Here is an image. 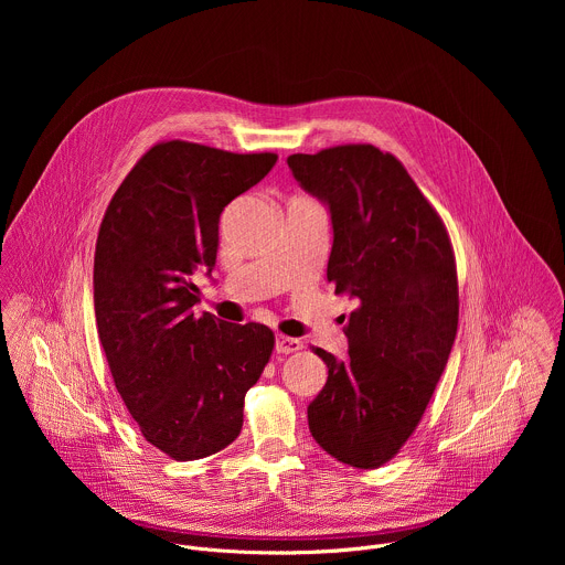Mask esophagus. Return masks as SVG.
<instances>
[{
  "label": "esophagus",
  "mask_w": 565,
  "mask_h": 565,
  "mask_svg": "<svg viewBox=\"0 0 565 565\" xmlns=\"http://www.w3.org/2000/svg\"><path fill=\"white\" fill-rule=\"evenodd\" d=\"M303 344H301V340H297V338H288V335H277V342H275V351L277 353H281V355H288V353H295V351H299Z\"/></svg>",
  "instance_id": "34e87169"
}]
</instances>
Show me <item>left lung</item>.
I'll return each instance as SVG.
<instances>
[{
	"label": "left lung",
	"mask_w": 565,
	"mask_h": 565,
	"mask_svg": "<svg viewBox=\"0 0 565 565\" xmlns=\"http://www.w3.org/2000/svg\"><path fill=\"white\" fill-rule=\"evenodd\" d=\"M299 185L333 221L327 277L358 308L349 360L324 349V388L308 405L317 445L358 469L388 462L416 431L458 329V277L447 227L399 160L373 145L288 156Z\"/></svg>",
	"instance_id": "obj_1"
}]
</instances>
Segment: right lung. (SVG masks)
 <instances>
[{
	"label": "right lung",
	"instance_id": "right-lung-1",
	"mask_svg": "<svg viewBox=\"0 0 565 565\" xmlns=\"http://www.w3.org/2000/svg\"><path fill=\"white\" fill-rule=\"evenodd\" d=\"M277 153L166 140L116 190L94 257V306L114 384L147 443L174 460L225 449L275 335L194 312V273L216 264L223 207L257 185Z\"/></svg>",
	"mask_w": 565,
	"mask_h": 565
}]
</instances>
